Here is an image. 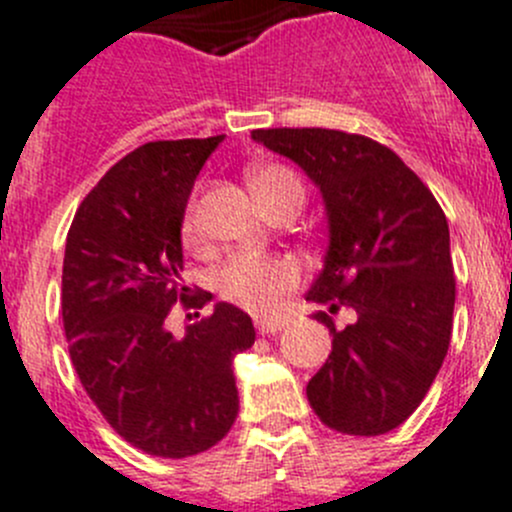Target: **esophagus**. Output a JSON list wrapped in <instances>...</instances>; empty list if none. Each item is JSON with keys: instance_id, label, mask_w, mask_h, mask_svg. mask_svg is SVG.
<instances>
[{"instance_id": "esophagus-1", "label": "esophagus", "mask_w": 512, "mask_h": 512, "mask_svg": "<svg viewBox=\"0 0 512 512\" xmlns=\"http://www.w3.org/2000/svg\"><path fill=\"white\" fill-rule=\"evenodd\" d=\"M255 326H257V333H262V336H275V333L283 331L288 323L280 321V318H257Z\"/></svg>"}]
</instances>
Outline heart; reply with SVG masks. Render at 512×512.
<instances>
[{"instance_id": "1", "label": "heart", "mask_w": 512, "mask_h": 512, "mask_svg": "<svg viewBox=\"0 0 512 512\" xmlns=\"http://www.w3.org/2000/svg\"><path fill=\"white\" fill-rule=\"evenodd\" d=\"M252 194L262 209L280 202L285 197L303 199V184L298 176L285 166H255L247 174ZM184 240L189 245L199 242L197 209L191 204L184 214ZM300 270L293 260L278 255H237L219 270V293L232 303L252 310V313H270L280 300L298 285Z\"/></svg>"}]
</instances>
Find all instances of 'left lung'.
Instances as JSON below:
<instances>
[{
	"mask_svg": "<svg viewBox=\"0 0 512 512\" xmlns=\"http://www.w3.org/2000/svg\"><path fill=\"white\" fill-rule=\"evenodd\" d=\"M252 138L321 189L328 219L323 270L305 298L351 308L326 364L308 381L310 407L343 434L376 437L422 404L452 336L450 227L432 191L391 148L328 128H267Z\"/></svg>",
	"mask_w": 512,
	"mask_h": 512,
	"instance_id": "1",
	"label": "left lung"
}]
</instances>
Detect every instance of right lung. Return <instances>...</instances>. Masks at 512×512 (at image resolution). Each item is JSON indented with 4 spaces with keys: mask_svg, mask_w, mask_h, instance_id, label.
<instances>
[{
    "mask_svg": "<svg viewBox=\"0 0 512 512\" xmlns=\"http://www.w3.org/2000/svg\"><path fill=\"white\" fill-rule=\"evenodd\" d=\"M224 136L151 141L123 156L80 204L62 260V323L75 374L128 444L154 457L199 455L237 419L234 356L255 343L232 303L166 331L176 300L202 308L181 280V224L199 171Z\"/></svg>",
    "mask_w": 512,
    "mask_h": 512,
    "instance_id": "1",
    "label": "right lung"
}]
</instances>
